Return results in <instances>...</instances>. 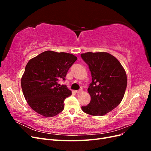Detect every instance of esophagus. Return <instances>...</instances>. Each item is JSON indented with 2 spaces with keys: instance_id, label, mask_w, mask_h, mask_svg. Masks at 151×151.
Masks as SVG:
<instances>
[{
  "instance_id": "34e87169",
  "label": "esophagus",
  "mask_w": 151,
  "mask_h": 151,
  "mask_svg": "<svg viewBox=\"0 0 151 151\" xmlns=\"http://www.w3.org/2000/svg\"><path fill=\"white\" fill-rule=\"evenodd\" d=\"M82 91H83V90H82V89H80V90H78V91H76V93L77 94H79V93H82Z\"/></svg>"
}]
</instances>
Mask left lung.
<instances>
[{"instance_id": "obj_1", "label": "left lung", "mask_w": 151, "mask_h": 151, "mask_svg": "<svg viewBox=\"0 0 151 151\" xmlns=\"http://www.w3.org/2000/svg\"><path fill=\"white\" fill-rule=\"evenodd\" d=\"M81 56L88 65L92 77L88 89L91 101L81 108L93 116L106 115L124 96L127 85L125 70L115 57L106 52H87Z\"/></svg>"}]
</instances>
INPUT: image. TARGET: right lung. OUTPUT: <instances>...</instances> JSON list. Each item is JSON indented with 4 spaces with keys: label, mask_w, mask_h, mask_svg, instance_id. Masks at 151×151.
Masks as SVG:
<instances>
[{
    "label": "right lung",
    "mask_w": 151,
    "mask_h": 151,
    "mask_svg": "<svg viewBox=\"0 0 151 151\" xmlns=\"http://www.w3.org/2000/svg\"><path fill=\"white\" fill-rule=\"evenodd\" d=\"M77 58L70 53L45 51L27 63L21 88L29 106L40 115L52 117L64 109V100L72 94L65 85L60 87Z\"/></svg>",
    "instance_id": "1"
}]
</instances>
